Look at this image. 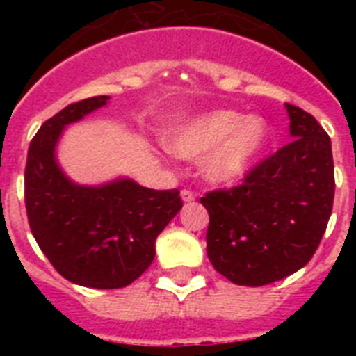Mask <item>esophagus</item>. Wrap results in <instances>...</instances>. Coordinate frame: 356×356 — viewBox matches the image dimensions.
Segmentation results:
<instances>
[{
  "label": "esophagus",
  "instance_id": "1",
  "mask_svg": "<svg viewBox=\"0 0 356 356\" xmlns=\"http://www.w3.org/2000/svg\"><path fill=\"white\" fill-rule=\"evenodd\" d=\"M180 196H181V200L185 201V203H191V201L196 200V194H194L193 191H188V188H184V191L180 193Z\"/></svg>",
  "mask_w": 356,
  "mask_h": 356
}]
</instances>
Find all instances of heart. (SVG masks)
I'll list each match as a JSON object with an SVG mask.
<instances>
[{
    "label": "heart",
    "instance_id": "obj_1",
    "mask_svg": "<svg viewBox=\"0 0 356 356\" xmlns=\"http://www.w3.org/2000/svg\"><path fill=\"white\" fill-rule=\"evenodd\" d=\"M267 122L260 115L213 110L188 121L169 140L180 159H203V175L212 184L238 180L267 140Z\"/></svg>",
    "mask_w": 356,
    "mask_h": 356
}]
</instances>
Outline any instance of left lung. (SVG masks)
<instances>
[{"mask_svg": "<svg viewBox=\"0 0 356 356\" xmlns=\"http://www.w3.org/2000/svg\"><path fill=\"white\" fill-rule=\"evenodd\" d=\"M292 140L241 185L201 197L209 210L207 254L237 285L260 287L300 271L332 216V140L314 115L285 103Z\"/></svg>", "mask_w": 356, "mask_h": 356, "instance_id": "8db88e82", "label": "left lung"}]
</instances>
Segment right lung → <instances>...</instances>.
<instances>
[{"mask_svg": "<svg viewBox=\"0 0 356 356\" xmlns=\"http://www.w3.org/2000/svg\"><path fill=\"white\" fill-rule=\"evenodd\" d=\"M108 96L67 105L44 122L28 147L24 203L31 234L51 266L81 287L121 289L155 259V241L180 212V191H155L130 178L80 185L56 162L71 122L102 108Z\"/></svg>", "mask_w": 356, "mask_h": 356, "instance_id": "right-lung-1", "label": "right lung"}]
</instances>
